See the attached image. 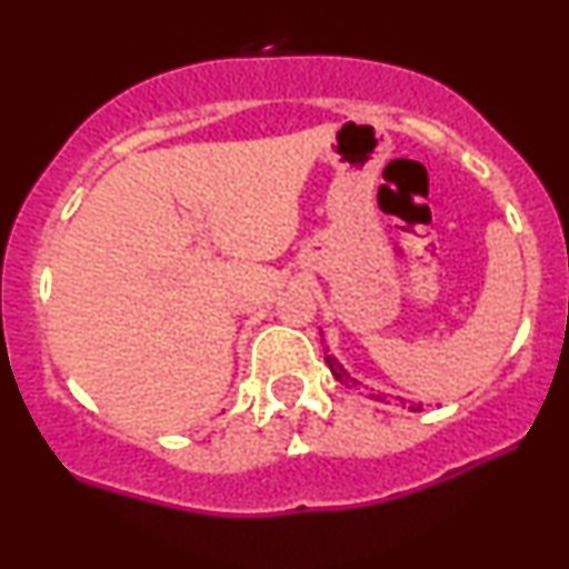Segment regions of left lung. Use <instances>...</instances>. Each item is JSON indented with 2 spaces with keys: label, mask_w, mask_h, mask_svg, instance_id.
Returning a JSON list of instances; mask_svg holds the SVG:
<instances>
[{
  "label": "left lung",
  "mask_w": 569,
  "mask_h": 569,
  "mask_svg": "<svg viewBox=\"0 0 569 569\" xmlns=\"http://www.w3.org/2000/svg\"><path fill=\"white\" fill-rule=\"evenodd\" d=\"M326 363H329L331 375H335L339 382L350 385V388H358V385H361L358 380H352V377L348 375V371H345V367H342V363L337 361L335 356H326ZM371 398H377V401H385V396H375V393H371ZM401 401H403V398H401ZM409 409H411V411H420V409H422V403H417V407H409Z\"/></svg>",
  "instance_id": "obj_1"
}]
</instances>
